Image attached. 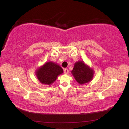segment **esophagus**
<instances>
[{
  "mask_svg": "<svg viewBox=\"0 0 129 129\" xmlns=\"http://www.w3.org/2000/svg\"><path fill=\"white\" fill-rule=\"evenodd\" d=\"M64 72L65 74H68V73H69V70H68V69H65L64 70Z\"/></svg>",
  "mask_w": 129,
  "mask_h": 129,
  "instance_id": "1",
  "label": "esophagus"
}]
</instances>
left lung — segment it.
I'll list each match as a JSON object with an SVG mask.
<instances>
[{
  "label": "left lung",
  "instance_id": "left-lung-1",
  "mask_svg": "<svg viewBox=\"0 0 129 129\" xmlns=\"http://www.w3.org/2000/svg\"><path fill=\"white\" fill-rule=\"evenodd\" d=\"M71 72L76 81L80 85L91 81L94 74V70L83 61L76 62Z\"/></svg>",
  "mask_w": 129,
  "mask_h": 129
}]
</instances>
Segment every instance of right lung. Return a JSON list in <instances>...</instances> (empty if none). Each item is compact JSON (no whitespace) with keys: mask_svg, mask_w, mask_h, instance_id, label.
Listing matches in <instances>:
<instances>
[{"mask_svg":"<svg viewBox=\"0 0 129 129\" xmlns=\"http://www.w3.org/2000/svg\"><path fill=\"white\" fill-rule=\"evenodd\" d=\"M62 73L63 69L59 64L53 61H48L38 68L35 75L40 83L51 85Z\"/></svg>","mask_w":129,"mask_h":129,"instance_id":"obj_1","label":"right lung"}]
</instances>
